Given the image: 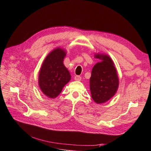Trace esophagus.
Segmentation results:
<instances>
[{
	"label": "esophagus",
	"instance_id": "esophagus-1",
	"mask_svg": "<svg viewBox=\"0 0 151 151\" xmlns=\"http://www.w3.org/2000/svg\"><path fill=\"white\" fill-rule=\"evenodd\" d=\"M75 80L76 81H81V77L80 76H75Z\"/></svg>",
	"mask_w": 151,
	"mask_h": 151
}]
</instances>
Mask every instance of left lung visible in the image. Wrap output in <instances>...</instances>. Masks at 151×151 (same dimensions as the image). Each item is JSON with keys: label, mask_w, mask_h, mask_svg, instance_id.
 I'll use <instances>...</instances> for the list:
<instances>
[{"label": "left lung", "mask_w": 151, "mask_h": 151, "mask_svg": "<svg viewBox=\"0 0 151 151\" xmlns=\"http://www.w3.org/2000/svg\"><path fill=\"white\" fill-rule=\"evenodd\" d=\"M101 60L93 66L90 79L91 97L97 104L108 101L116 93L119 86L117 70L112 59L107 54H96Z\"/></svg>", "instance_id": "8db88e82"}]
</instances>
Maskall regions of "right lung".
<instances>
[{"mask_svg":"<svg viewBox=\"0 0 151 151\" xmlns=\"http://www.w3.org/2000/svg\"><path fill=\"white\" fill-rule=\"evenodd\" d=\"M65 50L57 48L44 59L38 75V86L46 97L54 99L70 80V74L64 65Z\"/></svg>","mask_w":151,"mask_h":151,"instance_id":"right-lung-1","label":"right lung"}]
</instances>
